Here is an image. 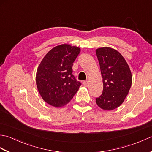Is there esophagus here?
I'll return each instance as SVG.
<instances>
[{
    "mask_svg": "<svg viewBox=\"0 0 152 152\" xmlns=\"http://www.w3.org/2000/svg\"><path fill=\"white\" fill-rule=\"evenodd\" d=\"M82 84H83V86L86 87V88H87V87L89 86V82H88V81H83V83H82Z\"/></svg>",
    "mask_w": 152,
    "mask_h": 152,
    "instance_id": "esophagus-1",
    "label": "esophagus"
}]
</instances>
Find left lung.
<instances>
[{
	"label": "left lung",
	"mask_w": 152,
	"mask_h": 152,
	"mask_svg": "<svg viewBox=\"0 0 152 152\" xmlns=\"http://www.w3.org/2000/svg\"><path fill=\"white\" fill-rule=\"evenodd\" d=\"M102 78V95L96 98L100 108L105 110L117 108L124 101L132 83L131 72L121 53L113 48L96 50Z\"/></svg>",
	"instance_id": "obj_1"
}]
</instances>
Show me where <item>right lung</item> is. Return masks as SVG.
<instances>
[{
	"label": "right lung",
	"mask_w": 152,
	"mask_h": 152,
	"mask_svg": "<svg viewBox=\"0 0 152 152\" xmlns=\"http://www.w3.org/2000/svg\"><path fill=\"white\" fill-rule=\"evenodd\" d=\"M80 52L76 46L61 44L48 52L38 67L36 82L45 102L55 107L68 104L82 83L72 73V65Z\"/></svg>",
	"instance_id": "1"
}]
</instances>
